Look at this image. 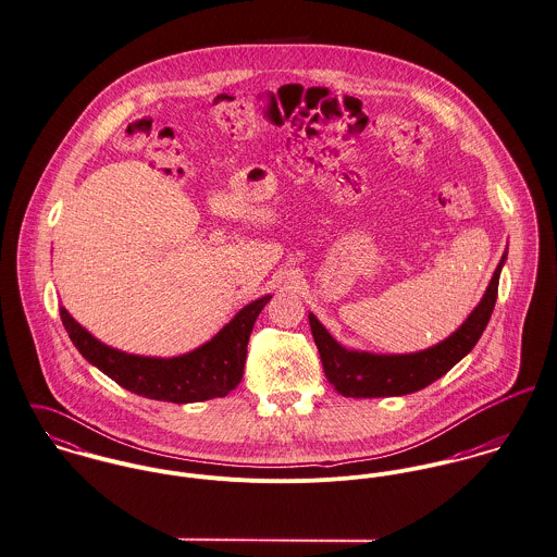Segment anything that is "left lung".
Instances as JSON below:
<instances>
[{
	"mask_svg": "<svg viewBox=\"0 0 557 557\" xmlns=\"http://www.w3.org/2000/svg\"><path fill=\"white\" fill-rule=\"evenodd\" d=\"M506 262V251L495 267L494 277L466 322L446 339L432 348L408 352V355H375L366 350L344 348L309 311V326L313 342L320 352V361L326 380L344 397L370 399V397H399L417 393L442 377L453 366H457L481 339L497 299L499 273Z\"/></svg>",
	"mask_w": 557,
	"mask_h": 557,
	"instance_id": "1",
	"label": "left lung"
}]
</instances>
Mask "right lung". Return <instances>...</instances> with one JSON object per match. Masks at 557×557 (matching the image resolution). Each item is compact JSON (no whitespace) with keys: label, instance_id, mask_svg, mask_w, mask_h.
I'll return each mask as SVG.
<instances>
[{"label":"right lung","instance_id":"1","mask_svg":"<svg viewBox=\"0 0 557 557\" xmlns=\"http://www.w3.org/2000/svg\"><path fill=\"white\" fill-rule=\"evenodd\" d=\"M269 299L271 295L251 301L209 342L173 359L127 355L96 339L67 309L60 308V315L76 350L129 393L158 401L194 404L226 397L237 388L244 377L249 333Z\"/></svg>","mask_w":557,"mask_h":557}]
</instances>
